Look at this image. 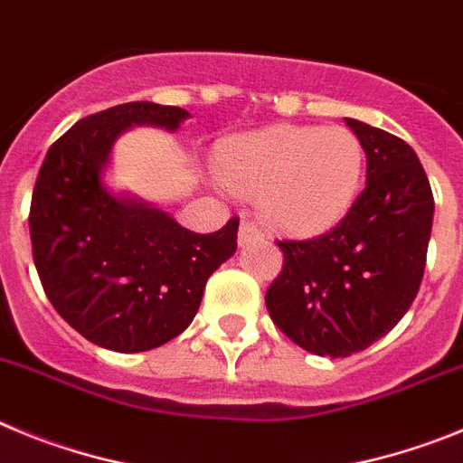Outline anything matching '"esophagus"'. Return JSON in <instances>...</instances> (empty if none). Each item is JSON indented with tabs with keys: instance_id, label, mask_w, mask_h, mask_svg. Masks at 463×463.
I'll return each mask as SVG.
<instances>
[{
	"instance_id": "1",
	"label": "esophagus",
	"mask_w": 463,
	"mask_h": 463,
	"mask_svg": "<svg viewBox=\"0 0 463 463\" xmlns=\"http://www.w3.org/2000/svg\"><path fill=\"white\" fill-rule=\"evenodd\" d=\"M237 240H240V247H244V244H251V241L262 240V232L258 231L253 222H241L240 237H237Z\"/></svg>"
}]
</instances>
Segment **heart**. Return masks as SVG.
Wrapping results in <instances>:
<instances>
[{
    "label": "heart",
    "mask_w": 463,
    "mask_h": 463,
    "mask_svg": "<svg viewBox=\"0 0 463 463\" xmlns=\"http://www.w3.org/2000/svg\"><path fill=\"white\" fill-rule=\"evenodd\" d=\"M223 177L240 194L260 195V214L290 235L318 232L355 201L364 149L345 127H274L232 140Z\"/></svg>",
    "instance_id": "1"
}]
</instances>
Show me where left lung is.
Returning a JSON list of instances; mask_svg holds the SVG:
<instances>
[{"instance_id":"8db88e82","label":"left lung","mask_w":463,"mask_h":463,"mask_svg":"<svg viewBox=\"0 0 463 463\" xmlns=\"http://www.w3.org/2000/svg\"><path fill=\"white\" fill-rule=\"evenodd\" d=\"M366 154V186L332 231L277 241L281 274L265 293L274 325L327 357H348L403 318L420 290L434 195L411 145L345 119Z\"/></svg>"}]
</instances>
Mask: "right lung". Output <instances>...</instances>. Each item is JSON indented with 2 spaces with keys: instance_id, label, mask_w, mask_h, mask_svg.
Here are the masks:
<instances>
[{
  "instance_id": "1",
  "label": "right lung",
  "mask_w": 463,
  "mask_h": 463,
  "mask_svg": "<svg viewBox=\"0 0 463 463\" xmlns=\"http://www.w3.org/2000/svg\"><path fill=\"white\" fill-rule=\"evenodd\" d=\"M184 108L131 101L76 122L45 154L29 210L32 251L57 314L118 353L159 348L186 330L203 290L235 253L240 219L201 235L103 184L115 140L136 124L177 131Z\"/></svg>"
}]
</instances>
